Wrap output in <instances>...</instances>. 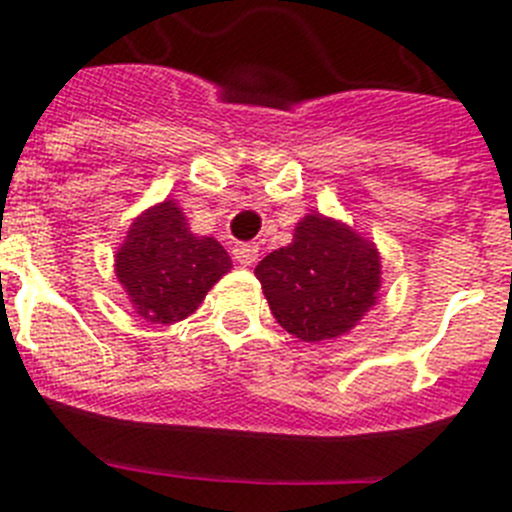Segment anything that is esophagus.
<instances>
[{"label": "esophagus", "instance_id": "obj_1", "mask_svg": "<svg viewBox=\"0 0 512 512\" xmlns=\"http://www.w3.org/2000/svg\"><path fill=\"white\" fill-rule=\"evenodd\" d=\"M233 259L241 266H253L256 259H259V248L253 246V243H241V246L233 248Z\"/></svg>", "mask_w": 512, "mask_h": 512}]
</instances>
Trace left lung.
I'll return each mask as SVG.
<instances>
[{
    "label": "left lung",
    "mask_w": 512,
    "mask_h": 512,
    "mask_svg": "<svg viewBox=\"0 0 512 512\" xmlns=\"http://www.w3.org/2000/svg\"><path fill=\"white\" fill-rule=\"evenodd\" d=\"M256 279L277 323L300 341L318 343L348 333L374 307L382 264L372 241L310 212L289 246L259 261Z\"/></svg>",
    "instance_id": "1"
}]
</instances>
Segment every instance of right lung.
<instances>
[{"instance_id": "right-lung-1", "label": "right lung", "mask_w": 512, "mask_h": 512, "mask_svg": "<svg viewBox=\"0 0 512 512\" xmlns=\"http://www.w3.org/2000/svg\"><path fill=\"white\" fill-rule=\"evenodd\" d=\"M230 266L228 251L210 235H194L174 200L135 217L115 253L117 282L148 323L192 315Z\"/></svg>"}]
</instances>
